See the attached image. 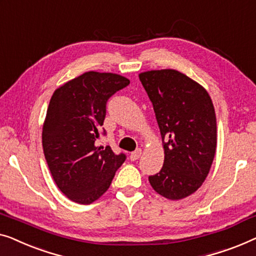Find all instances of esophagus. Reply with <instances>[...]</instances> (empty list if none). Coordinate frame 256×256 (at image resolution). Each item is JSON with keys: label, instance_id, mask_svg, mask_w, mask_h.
I'll return each instance as SVG.
<instances>
[{"label": "esophagus", "instance_id": "esophagus-1", "mask_svg": "<svg viewBox=\"0 0 256 256\" xmlns=\"http://www.w3.org/2000/svg\"><path fill=\"white\" fill-rule=\"evenodd\" d=\"M142 148H138L136 150H134V152H132V153H131V156H130V159H131L132 161L138 160L139 158L142 156Z\"/></svg>", "mask_w": 256, "mask_h": 256}]
</instances>
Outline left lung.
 Returning a JSON list of instances; mask_svg holds the SVG:
<instances>
[{"mask_svg":"<svg viewBox=\"0 0 256 256\" xmlns=\"http://www.w3.org/2000/svg\"><path fill=\"white\" fill-rule=\"evenodd\" d=\"M153 104L164 150V166L148 176L166 198L188 197L203 184L217 146L214 108L208 92L175 70L139 74Z\"/></svg>","mask_w":256,"mask_h":256,"instance_id":"left-lung-1","label":"left lung"}]
</instances>
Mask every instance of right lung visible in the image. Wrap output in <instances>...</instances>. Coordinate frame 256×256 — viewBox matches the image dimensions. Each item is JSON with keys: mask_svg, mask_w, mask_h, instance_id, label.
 I'll use <instances>...</instances> for the list:
<instances>
[{"mask_svg": "<svg viewBox=\"0 0 256 256\" xmlns=\"http://www.w3.org/2000/svg\"><path fill=\"white\" fill-rule=\"evenodd\" d=\"M128 84L118 74L87 72L53 94L42 126V148L58 188L70 200L90 204L98 200L126 159L95 142L108 100Z\"/></svg>", "mask_w": 256, "mask_h": 256, "instance_id": "right-lung-1", "label": "right lung"}]
</instances>
